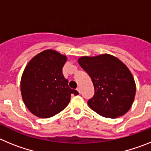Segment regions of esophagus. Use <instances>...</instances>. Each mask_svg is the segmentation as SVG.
Wrapping results in <instances>:
<instances>
[{"label": "esophagus", "instance_id": "obj_1", "mask_svg": "<svg viewBox=\"0 0 151 151\" xmlns=\"http://www.w3.org/2000/svg\"><path fill=\"white\" fill-rule=\"evenodd\" d=\"M76 90L78 91V93H79V94H81V93H82V91H81V88H80V87H78V88H77Z\"/></svg>", "mask_w": 151, "mask_h": 151}]
</instances>
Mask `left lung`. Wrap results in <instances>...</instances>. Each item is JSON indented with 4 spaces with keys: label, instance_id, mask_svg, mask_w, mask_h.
Listing matches in <instances>:
<instances>
[{
    "label": "left lung",
    "instance_id": "obj_1",
    "mask_svg": "<svg viewBox=\"0 0 151 151\" xmlns=\"http://www.w3.org/2000/svg\"><path fill=\"white\" fill-rule=\"evenodd\" d=\"M78 62L91 78L94 94L88 104L99 115L114 119L131 108L136 91L130 70L114 56L105 54L80 57Z\"/></svg>",
    "mask_w": 151,
    "mask_h": 151
}]
</instances>
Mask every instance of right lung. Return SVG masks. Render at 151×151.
Here are the masks:
<instances>
[{
    "mask_svg": "<svg viewBox=\"0 0 151 151\" xmlns=\"http://www.w3.org/2000/svg\"><path fill=\"white\" fill-rule=\"evenodd\" d=\"M66 57L54 50H45L35 56L26 66L21 78L22 100L36 116L49 118L69 104L71 94L78 92L69 87L62 69Z\"/></svg>",
    "mask_w": 151,
    "mask_h": 151,
    "instance_id": "1",
    "label": "right lung"
}]
</instances>
